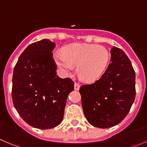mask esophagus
<instances>
[{
	"mask_svg": "<svg viewBox=\"0 0 147 147\" xmlns=\"http://www.w3.org/2000/svg\"><path fill=\"white\" fill-rule=\"evenodd\" d=\"M80 88V85L79 84V83H76L75 82L74 83V90H79Z\"/></svg>",
	"mask_w": 147,
	"mask_h": 147,
	"instance_id": "esophagus-1",
	"label": "esophagus"
}]
</instances>
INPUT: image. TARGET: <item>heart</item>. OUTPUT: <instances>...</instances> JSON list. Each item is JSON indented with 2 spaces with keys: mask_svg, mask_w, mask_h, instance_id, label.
Segmentation results:
<instances>
[{
  "mask_svg": "<svg viewBox=\"0 0 147 147\" xmlns=\"http://www.w3.org/2000/svg\"><path fill=\"white\" fill-rule=\"evenodd\" d=\"M54 60L65 75L71 74L77 66V72L83 81L94 82L103 76L108 67L110 53L107 48L95 44H73L62 53L56 52Z\"/></svg>",
  "mask_w": 147,
  "mask_h": 147,
  "instance_id": "obj_1",
  "label": "heart"
}]
</instances>
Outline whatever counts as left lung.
Returning <instances> with one entry per match:
<instances>
[{
    "label": "left lung",
    "mask_w": 147,
    "mask_h": 147,
    "mask_svg": "<svg viewBox=\"0 0 147 147\" xmlns=\"http://www.w3.org/2000/svg\"><path fill=\"white\" fill-rule=\"evenodd\" d=\"M103 76L80 87L82 105L91 125L108 128L119 124L129 113L136 97V73L125 53L113 46Z\"/></svg>",
    "instance_id": "1"
}]
</instances>
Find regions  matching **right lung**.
<instances>
[{"instance_id": "add662e5", "label": "right lung", "mask_w": 147, "mask_h": 147, "mask_svg": "<svg viewBox=\"0 0 147 147\" xmlns=\"http://www.w3.org/2000/svg\"><path fill=\"white\" fill-rule=\"evenodd\" d=\"M55 43L47 39L29 45L18 59L13 71V105L20 117L32 127L51 129L64 116L68 94L74 82L57 75L52 57Z\"/></svg>"}]
</instances>
